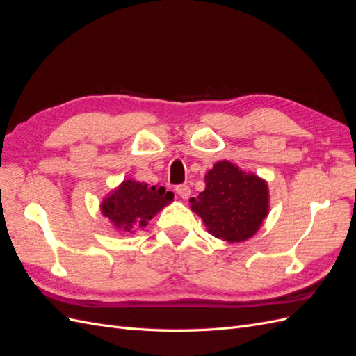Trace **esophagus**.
I'll return each mask as SVG.
<instances>
[{"mask_svg": "<svg viewBox=\"0 0 356 356\" xmlns=\"http://www.w3.org/2000/svg\"><path fill=\"white\" fill-rule=\"evenodd\" d=\"M175 191H177V195L181 197V199H188L190 197V187L187 186V184H182V186H178L177 188H175Z\"/></svg>", "mask_w": 356, "mask_h": 356, "instance_id": "1", "label": "esophagus"}]
</instances>
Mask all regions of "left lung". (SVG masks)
Wrapping results in <instances>:
<instances>
[{"instance_id":"obj_1","label":"left lung","mask_w":356,"mask_h":356,"mask_svg":"<svg viewBox=\"0 0 356 356\" xmlns=\"http://www.w3.org/2000/svg\"><path fill=\"white\" fill-rule=\"evenodd\" d=\"M204 182V190L190 199V208L203 220L207 230L230 243L254 236L268 212L267 182L227 160L215 163Z\"/></svg>"}]
</instances>
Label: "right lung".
I'll use <instances>...</instances> for the list:
<instances>
[{
    "label": "right lung",
    "instance_id": "add662e5",
    "mask_svg": "<svg viewBox=\"0 0 356 356\" xmlns=\"http://www.w3.org/2000/svg\"><path fill=\"white\" fill-rule=\"evenodd\" d=\"M174 200V193L165 187H149L145 182L126 179L101 203L104 217L115 229L134 233V227H145L154 215Z\"/></svg>",
    "mask_w": 356,
    "mask_h": 356
}]
</instances>
